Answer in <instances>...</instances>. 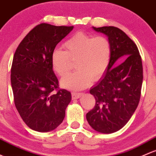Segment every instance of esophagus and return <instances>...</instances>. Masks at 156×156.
<instances>
[{"instance_id":"34e87169","label":"esophagus","mask_w":156,"mask_h":156,"mask_svg":"<svg viewBox=\"0 0 156 156\" xmlns=\"http://www.w3.org/2000/svg\"><path fill=\"white\" fill-rule=\"evenodd\" d=\"M81 95H83L82 92H72V99H78Z\"/></svg>"}]
</instances>
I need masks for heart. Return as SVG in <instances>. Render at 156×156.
Wrapping results in <instances>:
<instances>
[{
  "label": "heart",
  "mask_w": 156,
  "mask_h": 156,
  "mask_svg": "<svg viewBox=\"0 0 156 156\" xmlns=\"http://www.w3.org/2000/svg\"><path fill=\"white\" fill-rule=\"evenodd\" d=\"M65 51L55 48L51 55L53 70L61 77L70 71L72 62L76 61V71L62 79L64 88L80 90L100 80L108 69L111 60V46L107 38L93 37L84 32H77L63 44Z\"/></svg>",
  "instance_id": "1"
}]
</instances>
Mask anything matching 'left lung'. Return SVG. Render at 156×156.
<instances>
[{
    "mask_svg": "<svg viewBox=\"0 0 156 156\" xmlns=\"http://www.w3.org/2000/svg\"><path fill=\"white\" fill-rule=\"evenodd\" d=\"M93 29L108 37L111 60L104 76L90 90L95 105L86 119L95 131L110 134L126 126L137 109L143 83L142 60L137 45L121 29L113 26ZM123 58L122 63L115 65Z\"/></svg>",
    "mask_w": 156,
    "mask_h": 156,
    "instance_id": "obj_1",
    "label": "left lung"
}]
</instances>
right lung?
Segmentation results:
<instances>
[{
    "instance_id": "1",
    "label": "right lung",
    "mask_w": 156,
    "mask_h": 156,
    "mask_svg": "<svg viewBox=\"0 0 156 156\" xmlns=\"http://www.w3.org/2000/svg\"><path fill=\"white\" fill-rule=\"evenodd\" d=\"M73 26L37 25L16 50L11 67L15 106L32 130L47 132L57 128L65 116L71 94L59 89L51 63L52 51Z\"/></svg>"
}]
</instances>
